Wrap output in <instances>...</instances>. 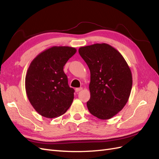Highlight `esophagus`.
I'll list each match as a JSON object with an SVG mask.
<instances>
[{
    "label": "esophagus",
    "mask_w": 159,
    "mask_h": 159,
    "mask_svg": "<svg viewBox=\"0 0 159 159\" xmlns=\"http://www.w3.org/2000/svg\"><path fill=\"white\" fill-rule=\"evenodd\" d=\"M83 89V88H76L75 89V91H76V92L77 93H78V92H79V91H80L81 90H82Z\"/></svg>",
    "instance_id": "obj_1"
}]
</instances>
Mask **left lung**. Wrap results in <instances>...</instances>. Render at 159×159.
<instances>
[{
  "instance_id": "8db88e82",
  "label": "left lung",
  "mask_w": 159,
  "mask_h": 159,
  "mask_svg": "<svg viewBox=\"0 0 159 159\" xmlns=\"http://www.w3.org/2000/svg\"><path fill=\"white\" fill-rule=\"evenodd\" d=\"M79 54L90 70L89 111L100 119H111L128 102L131 70L121 53L105 43L81 47Z\"/></svg>"
}]
</instances>
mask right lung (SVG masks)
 I'll use <instances>...</instances> for the list:
<instances>
[{
    "mask_svg": "<svg viewBox=\"0 0 159 159\" xmlns=\"http://www.w3.org/2000/svg\"><path fill=\"white\" fill-rule=\"evenodd\" d=\"M69 46H53L41 52L30 63L25 78L28 100L42 116L54 118L64 114L74 98L64 72L66 62L76 52Z\"/></svg>",
    "mask_w": 159,
    "mask_h": 159,
    "instance_id": "obj_1",
    "label": "right lung"
}]
</instances>
